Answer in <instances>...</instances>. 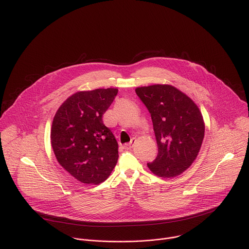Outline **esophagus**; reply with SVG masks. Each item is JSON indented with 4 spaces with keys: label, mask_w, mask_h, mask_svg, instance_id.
Wrapping results in <instances>:
<instances>
[{
    "label": "esophagus",
    "mask_w": 249,
    "mask_h": 249,
    "mask_svg": "<svg viewBox=\"0 0 249 249\" xmlns=\"http://www.w3.org/2000/svg\"><path fill=\"white\" fill-rule=\"evenodd\" d=\"M134 143H135V139H132V140H131V142H130V143H128V144H125V145L123 146V148H124L125 150H131V149L133 148V145H134Z\"/></svg>",
    "instance_id": "esophagus-1"
}]
</instances>
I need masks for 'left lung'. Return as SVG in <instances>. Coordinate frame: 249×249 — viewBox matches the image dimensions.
Listing matches in <instances>:
<instances>
[{
  "label": "left lung",
  "instance_id": "8db88e82",
  "mask_svg": "<svg viewBox=\"0 0 249 249\" xmlns=\"http://www.w3.org/2000/svg\"><path fill=\"white\" fill-rule=\"evenodd\" d=\"M151 113L159 153L148 166L156 175H180L196 160L205 135L203 116L194 101L169 85L136 89Z\"/></svg>",
  "mask_w": 249,
  "mask_h": 249
}]
</instances>
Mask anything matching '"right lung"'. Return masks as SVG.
<instances>
[{"label": "right lung", "mask_w": 249, "mask_h": 249, "mask_svg": "<svg viewBox=\"0 0 249 249\" xmlns=\"http://www.w3.org/2000/svg\"><path fill=\"white\" fill-rule=\"evenodd\" d=\"M117 89L79 91L57 110L51 128V145L58 162L85 184L107 179L118 160V143L102 121Z\"/></svg>", "instance_id": "obj_1"}]
</instances>
